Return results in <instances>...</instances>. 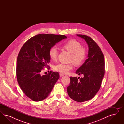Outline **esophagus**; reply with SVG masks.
Segmentation results:
<instances>
[{"mask_svg":"<svg viewBox=\"0 0 124 124\" xmlns=\"http://www.w3.org/2000/svg\"><path fill=\"white\" fill-rule=\"evenodd\" d=\"M64 76V74H62V73H60V74H59V76H60V77H62V76Z\"/></svg>","mask_w":124,"mask_h":124,"instance_id":"esophagus-1","label":"esophagus"}]
</instances>
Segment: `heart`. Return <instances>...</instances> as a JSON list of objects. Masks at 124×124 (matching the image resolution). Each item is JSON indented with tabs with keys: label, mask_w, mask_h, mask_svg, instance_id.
<instances>
[{
	"label": "heart",
	"mask_w": 124,
	"mask_h": 124,
	"mask_svg": "<svg viewBox=\"0 0 124 124\" xmlns=\"http://www.w3.org/2000/svg\"><path fill=\"white\" fill-rule=\"evenodd\" d=\"M63 47L68 52L71 53V60L75 65H81L86 59V53L85 49L82 48L81 44L76 40L74 39L69 40L65 43ZM49 55L52 60H56L57 59L58 55V50L56 46H53L49 49ZM72 68L73 65L72 64L59 63L54 66L55 71L62 74L67 73Z\"/></svg>",
	"instance_id": "obj_1"
}]
</instances>
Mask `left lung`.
<instances>
[{
  "label": "left lung",
  "mask_w": 124,
  "mask_h": 124,
  "mask_svg": "<svg viewBox=\"0 0 124 124\" xmlns=\"http://www.w3.org/2000/svg\"><path fill=\"white\" fill-rule=\"evenodd\" d=\"M86 42L88 46V59L76 71L83 77H70L67 88L69 96L77 102H83L93 99L100 88L105 74V60L102 51L90 37L77 34Z\"/></svg>",
  "instance_id": "8db88e82"
}]
</instances>
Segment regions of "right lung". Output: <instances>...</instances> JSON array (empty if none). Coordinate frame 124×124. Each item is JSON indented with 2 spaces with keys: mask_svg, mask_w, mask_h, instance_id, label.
<instances>
[{
  "mask_svg": "<svg viewBox=\"0 0 124 124\" xmlns=\"http://www.w3.org/2000/svg\"><path fill=\"white\" fill-rule=\"evenodd\" d=\"M67 37L40 34L31 37L21 47L18 55L16 73L19 85L28 98L34 101L45 99L59 78L58 72L41 75L43 69L49 67V49Z\"/></svg>",
  "mask_w": 124,
  "mask_h": 124,
  "instance_id": "right-lung-1",
  "label": "right lung"
}]
</instances>
